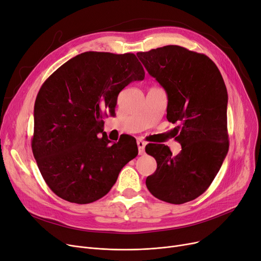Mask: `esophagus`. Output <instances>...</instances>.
<instances>
[{"label": "esophagus", "instance_id": "esophagus-1", "mask_svg": "<svg viewBox=\"0 0 261 261\" xmlns=\"http://www.w3.org/2000/svg\"><path fill=\"white\" fill-rule=\"evenodd\" d=\"M137 145H138V150H139V154L142 155L144 154V147H145V142L142 141L141 139L137 140Z\"/></svg>", "mask_w": 261, "mask_h": 261}]
</instances>
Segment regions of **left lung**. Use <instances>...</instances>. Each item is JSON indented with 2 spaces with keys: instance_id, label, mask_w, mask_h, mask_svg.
Returning a JSON list of instances; mask_svg holds the SVG:
<instances>
[{
  "instance_id": "1",
  "label": "left lung",
  "mask_w": 261,
  "mask_h": 261,
  "mask_svg": "<svg viewBox=\"0 0 261 261\" xmlns=\"http://www.w3.org/2000/svg\"><path fill=\"white\" fill-rule=\"evenodd\" d=\"M137 56L168 94L167 119L179 123L174 129L181 145L176 156L165 144L145 146L157 163L146 187L164 202H190L208 189L228 152L226 86L212 59L179 45Z\"/></svg>"
}]
</instances>
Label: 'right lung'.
Instances as JSON below:
<instances>
[{
  "mask_svg": "<svg viewBox=\"0 0 261 261\" xmlns=\"http://www.w3.org/2000/svg\"><path fill=\"white\" fill-rule=\"evenodd\" d=\"M144 74L133 53L85 52L43 83L35 102L32 150L57 196L76 204L100 200L138 155L136 140L109 144L103 118L115 114L120 91Z\"/></svg>",
  "mask_w": 261,
  "mask_h": 261,
  "instance_id": "obj_1",
  "label": "right lung"
}]
</instances>
